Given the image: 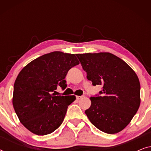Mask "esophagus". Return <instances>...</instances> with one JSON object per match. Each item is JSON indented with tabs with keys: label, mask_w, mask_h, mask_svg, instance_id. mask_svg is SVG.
<instances>
[{
	"label": "esophagus",
	"mask_w": 151,
	"mask_h": 151,
	"mask_svg": "<svg viewBox=\"0 0 151 151\" xmlns=\"http://www.w3.org/2000/svg\"><path fill=\"white\" fill-rule=\"evenodd\" d=\"M84 96H76V98H77V100H80V99L83 98Z\"/></svg>",
	"instance_id": "obj_1"
}]
</instances>
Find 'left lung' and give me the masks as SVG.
I'll list each match as a JSON object with an SVG mask.
<instances>
[{
	"mask_svg": "<svg viewBox=\"0 0 151 151\" xmlns=\"http://www.w3.org/2000/svg\"><path fill=\"white\" fill-rule=\"evenodd\" d=\"M86 78L93 86L102 85L101 96L91 97L85 111L91 122L108 134L122 131L139 109L140 83L133 69L121 58L108 52L76 54Z\"/></svg>",
	"mask_w": 151,
	"mask_h": 151,
	"instance_id": "8db88e82",
	"label": "left lung"
}]
</instances>
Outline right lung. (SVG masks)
Listing matches in <instances>:
<instances>
[{"instance_id": "add662e5", "label": "right lung", "mask_w": 151, "mask_h": 151, "mask_svg": "<svg viewBox=\"0 0 151 151\" xmlns=\"http://www.w3.org/2000/svg\"><path fill=\"white\" fill-rule=\"evenodd\" d=\"M75 54L53 51L22 68L14 85L12 104L22 125L32 133L45 135L62 124L75 96H53L58 86L65 88L69 70L79 65Z\"/></svg>"}]
</instances>
